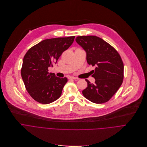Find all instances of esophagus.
Instances as JSON below:
<instances>
[{
  "label": "esophagus",
  "instance_id": "esophagus-1",
  "mask_svg": "<svg viewBox=\"0 0 147 147\" xmlns=\"http://www.w3.org/2000/svg\"><path fill=\"white\" fill-rule=\"evenodd\" d=\"M69 79H74V80H78L79 79L78 78H75V77H71L69 78Z\"/></svg>",
  "mask_w": 147,
  "mask_h": 147
}]
</instances>
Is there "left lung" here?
Masks as SVG:
<instances>
[{"mask_svg": "<svg viewBox=\"0 0 147 147\" xmlns=\"http://www.w3.org/2000/svg\"><path fill=\"white\" fill-rule=\"evenodd\" d=\"M76 42L86 52L87 62L96 67L92 76L94 84L87 79V87L82 91L84 97L92 102L108 101L122 84L124 65L121 55L115 48L96 36H80Z\"/></svg>", "mask_w": 147, "mask_h": 147, "instance_id": "left-lung-1", "label": "left lung"}]
</instances>
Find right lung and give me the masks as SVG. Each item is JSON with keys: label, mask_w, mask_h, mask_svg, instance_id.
Listing matches in <instances>:
<instances>
[{"label": "right lung", "mask_w": 147, "mask_h": 147, "mask_svg": "<svg viewBox=\"0 0 147 147\" xmlns=\"http://www.w3.org/2000/svg\"><path fill=\"white\" fill-rule=\"evenodd\" d=\"M75 37L43 40L29 49L24 55L21 76L28 93L37 102L47 104L61 96L68 79L49 73L48 68L57 63L72 44Z\"/></svg>", "instance_id": "obj_1"}]
</instances>
